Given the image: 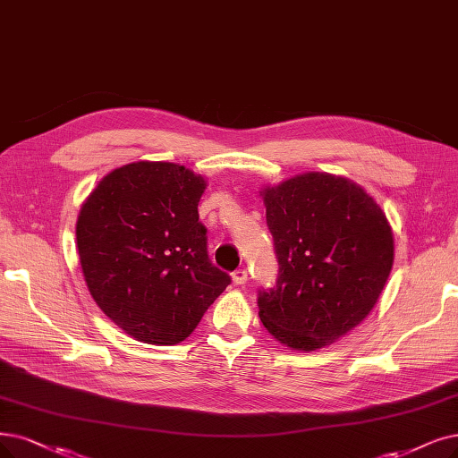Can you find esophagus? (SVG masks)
Returning a JSON list of instances; mask_svg holds the SVG:
<instances>
[{
  "mask_svg": "<svg viewBox=\"0 0 458 458\" xmlns=\"http://www.w3.org/2000/svg\"><path fill=\"white\" fill-rule=\"evenodd\" d=\"M248 282V272L244 268H236L233 272V284L234 285H244Z\"/></svg>",
  "mask_w": 458,
  "mask_h": 458,
  "instance_id": "obj_1",
  "label": "esophagus"
}]
</instances>
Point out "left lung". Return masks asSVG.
I'll return each instance as SVG.
<instances>
[{"label":"left lung","mask_w":458,"mask_h":458,"mask_svg":"<svg viewBox=\"0 0 458 458\" xmlns=\"http://www.w3.org/2000/svg\"><path fill=\"white\" fill-rule=\"evenodd\" d=\"M261 195L280 270L259 291V318L291 350H319L376 306L394 261L391 225L367 191L335 174H297Z\"/></svg>","instance_id":"1"}]
</instances>
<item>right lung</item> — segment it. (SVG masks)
I'll list each match as a JSON object with an SVG mask.
<instances>
[{
  "mask_svg": "<svg viewBox=\"0 0 458 458\" xmlns=\"http://www.w3.org/2000/svg\"><path fill=\"white\" fill-rule=\"evenodd\" d=\"M207 180L167 161L108 173L77 219L89 295L125 335L144 344L186 340L231 284L207 251L197 205Z\"/></svg>",
  "mask_w": 458,
  "mask_h": 458,
  "instance_id": "1",
  "label": "right lung"
}]
</instances>
